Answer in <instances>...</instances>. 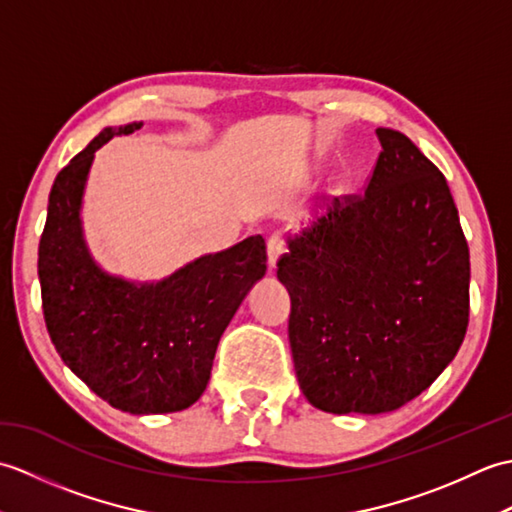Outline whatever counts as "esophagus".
Listing matches in <instances>:
<instances>
[{
    "instance_id": "obj_1",
    "label": "esophagus",
    "mask_w": 512,
    "mask_h": 512,
    "mask_svg": "<svg viewBox=\"0 0 512 512\" xmlns=\"http://www.w3.org/2000/svg\"><path fill=\"white\" fill-rule=\"evenodd\" d=\"M266 250H268V266H270V268H275V266H277V262H279V257L286 253V242H284V237H281L279 233L270 235V237H268V244H266Z\"/></svg>"
}]
</instances>
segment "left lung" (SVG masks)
Wrapping results in <instances>:
<instances>
[{
  "instance_id": "1",
  "label": "left lung",
  "mask_w": 512,
  "mask_h": 512,
  "mask_svg": "<svg viewBox=\"0 0 512 512\" xmlns=\"http://www.w3.org/2000/svg\"><path fill=\"white\" fill-rule=\"evenodd\" d=\"M361 198L288 237L277 277L303 396L328 413L394 411L422 394L464 341L471 262L440 169L396 129Z\"/></svg>"
}]
</instances>
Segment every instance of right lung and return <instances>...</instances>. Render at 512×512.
<instances>
[{
	"label": "right lung",
	"mask_w": 512,
	"mask_h": 512,
	"mask_svg": "<svg viewBox=\"0 0 512 512\" xmlns=\"http://www.w3.org/2000/svg\"><path fill=\"white\" fill-rule=\"evenodd\" d=\"M143 123L105 127L54 178L39 242L43 317L63 363L112 407L149 416L191 407L211 378L217 343L266 275L262 235L202 255L160 281L107 273L83 235L94 154Z\"/></svg>",
	"instance_id": "1"
}]
</instances>
